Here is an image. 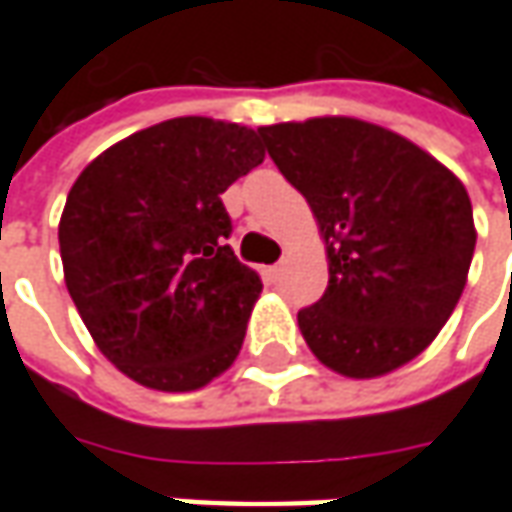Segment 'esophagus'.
<instances>
[{
    "label": "esophagus",
    "mask_w": 512,
    "mask_h": 512,
    "mask_svg": "<svg viewBox=\"0 0 512 512\" xmlns=\"http://www.w3.org/2000/svg\"><path fill=\"white\" fill-rule=\"evenodd\" d=\"M280 274H283V263H274V266H269V277H272V280H280Z\"/></svg>",
    "instance_id": "34e87169"
}]
</instances>
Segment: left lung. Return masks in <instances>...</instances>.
Instances as JSON below:
<instances>
[{
	"label": "left lung",
	"mask_w": 512,
	"mask_h": 512,
	"mask_svg": "<svg viewBox=\"0 0 512 512\" xmlns=\"http://www.w3.org/2000/svg\"><path fill=\"white\" fill-rule=\"evenodd\" d=\"M257 135L326 238L328 289L297 314L314 357L354 379L414 360L467 283L476 229L462 181L360 118L289 121Z\"/></svg>",
	"instance_id": "left-lung-1"
}]
</instances>
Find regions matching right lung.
I'll use <instances>...</instances> for the list:
<instances>
[{
  "instance_id": "1",
  "label": "right lung",
  "mask_w": 512,
  "mask_h": 512,
  "mask_svg": "<svg viewBox=\"0 0 512 512\" xmlns=\"http://www.w3.org/2000/svg\"><path fill=\"white\" fill-rule=\"evenodd\" d=\"M257 130L186 115L90 161L59 221L64 283L98 351L155 391H195L238 357L260 277L221 195L263 164Z\"/></svg>"
}]
</instances>
